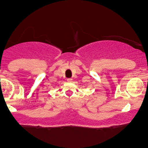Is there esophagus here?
Returning a JSON list of instances; mask_svg holds the SVG:
<instances>
[{
  "label": "esophagus",
  "mask_w": 148,
  "mask_h": 148,
  "mask_svg": "<svg viewBox=\"0 0 148 148\" xmlns=\"http://www.w3.org/2000/svg\"><path fill=\"white\" fill-rule=\"evenodd\" d=\"M67 82H69V83L72 82V79H67Z\"/></svg>",
  "instance_id": "1"
}]
</instances>
